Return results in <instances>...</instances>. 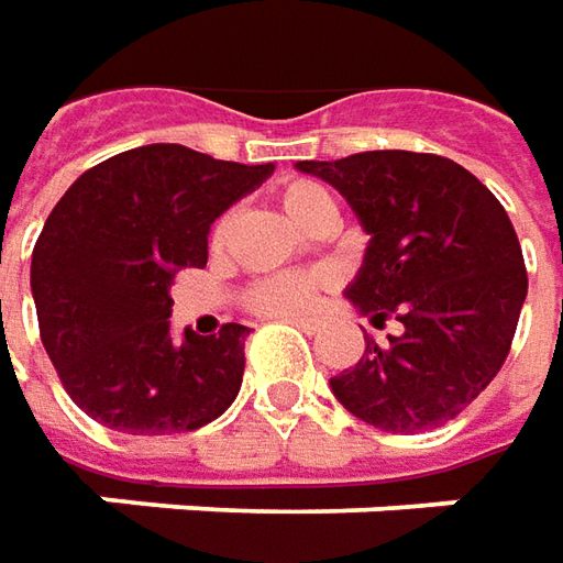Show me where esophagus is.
<instances>
[{
    "instance_id": "esophagus-1",
    "label": "esophagus",
    "mask_w": 563,
    "mask_h": 563,
    "mask_svg": "<svg viewBox=\"0 0 563 563\" xmlns=\"http://www.w3.org/2000/svg\"><path fill=\"white\" fill-rule=\"evenodd\" d=\"M289 323L301 327L305 333H314V330H320V327H323V320L320 318H289Z\"/></svg>"
}]
</instances>
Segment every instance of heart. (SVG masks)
I'll return each instance as SVG.
<instances>
[{"instance_id":"heart-1","label":"heart","mask_w":563,"mask_h":563,"mask_svg":"<svg viewBox=\"0 0 563 563\" xmlns=\"http://www.w3.org/2000/svg\"><path fill=\"white\" fill-rule=\"evenodd\" d=\"M283 211L289 214V221L299 223L305 233H311L320 223H336V202L333 196L314 180H301L292 177L277 189ZM227 230H230V214H223L211 227L208 243L214 252H221L227 243ZM323 286V274L320 271H283V274H271L262 280L249 283L243 292V301L249 311L264 314V318H286V314H299L301 308H308L314 292Z\"/></svg>"}]
</instances>
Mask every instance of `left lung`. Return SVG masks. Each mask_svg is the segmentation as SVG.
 Here are the masks:
<instances>
[{
    "label": "left lung",
    "instance_id": "8db88e82",
    "mask_svg": "<svg viewBox=\"0 0 563 563\" xmlns=\"http://www.w3.org/2000/svg\"><path fill=\"white\" fill-rule=\"evenodd\" d=\"M340 189L371 236L345 299L401 333L330 377L342 408L386 433L437 430L474 401L511 352L527 267L508 211L467 167L427 152L299 162Z\"/></svg>",
    "mask_w": 563,
    "mask_h": 563
}]
</instances>
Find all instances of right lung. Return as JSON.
Returning a JSON list of instances; mask_svg holds the SVG:
<instances>
[{"label":"right lung","instance_id":"right-lung-1","mask_svg":"<svg viewBox=\"0 0 563 563\" xmlns=\"http://www.w3.org/2000/svg\"><path fill=\"white\" fill-rule=\"evenodd\" d=\"M274 165L152 143L80 174L33 245L40 336L74 405L130 437L189 433L243 386V323L170 340V283L205 267L214 218Z\"/></svg>","mask_w":563,"mask_h":563}]
</instances>
